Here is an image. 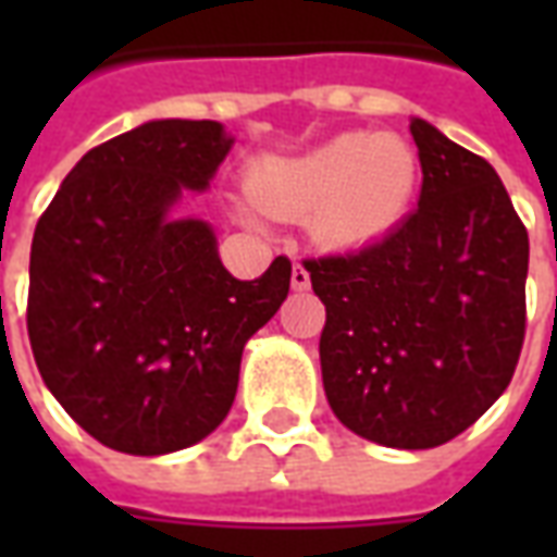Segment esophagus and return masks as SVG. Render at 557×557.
<instances>
[{"mask_svg":"<svg viewBox=\"0 0 557 557\" xmlns=\"http://www.w3.org/2000/svg\"><path fill=\"white\" fill-rule=\"evenodd\" d=\"M292 289L295 292L310 289V274H307V268L304 265L292 268Z\"/></svg>","mask_w":557,"mask_h":557,"instance_id":"34e87169","label":"esophagus"}]
</instances>
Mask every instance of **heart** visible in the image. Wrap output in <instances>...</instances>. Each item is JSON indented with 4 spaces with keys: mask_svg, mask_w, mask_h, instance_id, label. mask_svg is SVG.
Returning a JSON list of instances; mask_svg holds the SVG:
<instances>
[{
    "mask_svg": "<svg viewBox=\"0 0 557 557\" xmlns=\"http://www.w3.org/2000/svg\"><path fill=\"white\" fill-rule=\"evenodd\" d=\"M418 178V151L406 139L349 131L301 154L259 160L247 187L271 218L310 214L315 242L358 247L406 218Z\"/></svg>",
    "mask_w": 557,
    "mask_h": 557,
    "instance_id": "heart-1",
    "label": "heart"
}]
</instances>
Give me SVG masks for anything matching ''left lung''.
<instances>
[{
  "label": "left lung",
  "instance_id": "obj_1",
  "mask_svg": "<svg viewBox=\"0 0 557 557\" xmlns=\"http://www.w3.org/2000/svg\"><path fill=\"white\" fill-rule=\"evenodd\" d=\"M418 208L382 242L307 259L325 304L319 361L343 426L426 450L502 397L525 339L528 232L498 172L423 119Z\"/></svg>",
  "mask_w": 557,
  "mask_h": 557
}]
</instances>
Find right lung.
I'll return each mask as SVG.
<instances>
[{"mask_svg": "<svg viewBox=\"0 0 557 557\" xmlns=\"http://www.w3.org/2000/svg\"><path fill=\"white\" fill-rule=\"evenodd\" d=\"M232 143L220 122H146L86 151L35 226L26 327L38 373L122 454H172L218 430L244 343L289 295L286 256L235 280L206 220L172 218Z\"/></svg>", "mask_w": 557, "mask_h": 557, "instance_id": "add662e5", "label": "right lung"}]
</instances>
